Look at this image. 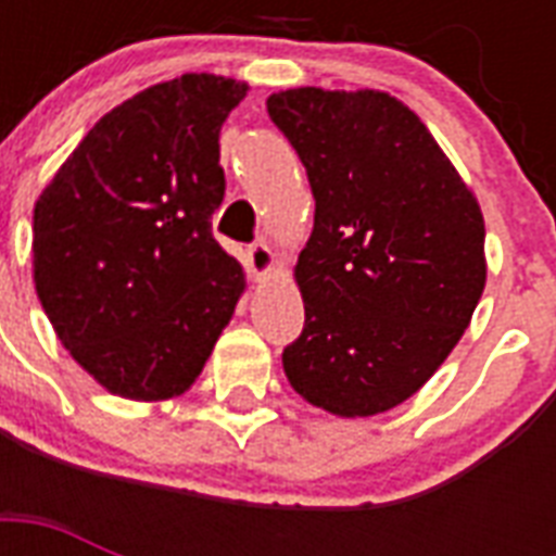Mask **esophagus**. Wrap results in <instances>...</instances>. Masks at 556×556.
I'll return each instance as SVG.
<instances>
[{
	"label": "esophagus",
	"mask_w": 556,
	"mask_h": 556,
	"mask_svg": "<svg viewBox=\"0 0 556 556\" xmlns=\"http://www.w3.org/2000/svg\"><path fill=\"white\" fill-rule=\"evenodd\" d=\"M248 265H251V274L256 279L268 277L270 268H274V253H270L268 244L253 242L251 248H248Z\"/></svg>",
	"instance_id": "34e87169"
}]
</instances>
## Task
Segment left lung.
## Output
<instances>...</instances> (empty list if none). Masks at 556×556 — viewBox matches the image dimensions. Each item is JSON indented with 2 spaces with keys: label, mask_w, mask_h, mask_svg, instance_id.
I'll return each instance as SVG.
<instances>
[{
  "label": "left lung",
  "mask_w": 556,
  "mask_h": 556,
  "mask_svg": "<svg viewBox=\"0 0 556 556\" xmlns=\"http://www.w3.org/2000/svg\"><path fill=\"white\" fill-rule=\"evenodd\" d=\"M268 115L314 192L288 383L343 418L387 413L473 317L488 277L479 201L418 115L383 91L288 89L270 94Z\"/></svg>",
  "instance_id": "obj_1"
}]
</instances>
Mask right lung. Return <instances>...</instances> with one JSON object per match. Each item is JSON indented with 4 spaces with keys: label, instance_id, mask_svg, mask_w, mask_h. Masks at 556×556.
<instances>
[{
    "label": "right lung",
    "instance_id": "1",
    "mask_svg": "<svg viewBox=\"0 0 556 556\" xmlns=\"http://www.w3.org/2000/svg\"><path fill=\"white\" fill-rule=\"evenodd\" d=\"M248 83L181 74L91 126L34 204V286L56 338L100 387L181 395L244 291L213 239L218 132Z\"/></svg>",
    "mask_w": 556,
    "mask_h": 556
}]
</instances>
